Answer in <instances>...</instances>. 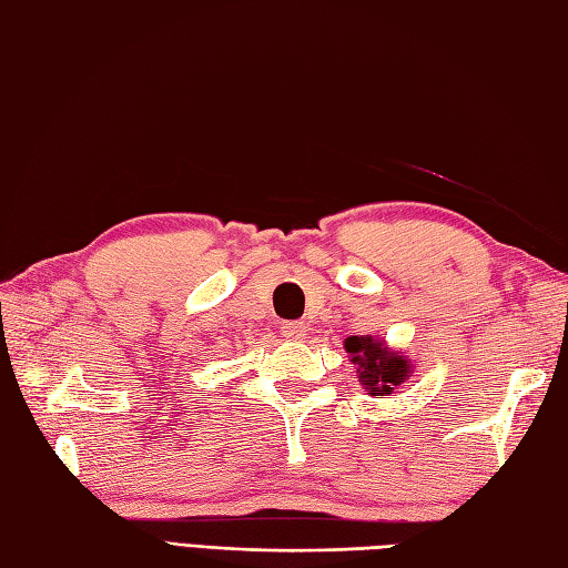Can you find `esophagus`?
Returning <instances> with one entry per match:
<instances>
[{
	"label": "esophagus",
	"mask_w": 568,
	"mask_h": 568,
	"mask_svg": "<svg viewBox=\"0 0 568 568\" xmlns=\"http://www.w3.org/2000/svg\"><path fill=\"white\" fill-rule=\"evenodd\" d=\"M282 335L286 341H304L306 323L304 321H286V323H282Z\"/></svg>",
	"instance_id": "34e87169"
}]
</instances>
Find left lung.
<instances>
[{"label":"left lung","instance_id":"obj_1","mask_svg":"<svg viewBox=\"0 0 568 568\" xmlns=\"http://www.w3.org/2000/svg\"><path fill=\"white\" fill-rule=\"evenodd\" d=\"M345 353L357 367V382L369 397H389L395 389L412 377V361L402 351L389 348L385 341L373 335H351L345 338Z\"/></svg>","mask_w":568,"mask_h":568}]
</instances>
